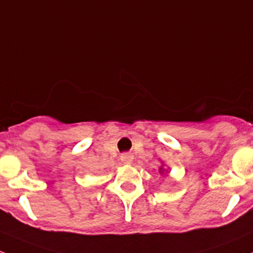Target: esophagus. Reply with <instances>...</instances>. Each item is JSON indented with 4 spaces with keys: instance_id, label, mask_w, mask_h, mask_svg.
I'll return each instance as SVG.
<instances>
[{
    "instance_id": "1",
    "label": "esophagus",
    "mask_w": 253,
    "mask_h": 253,
    "mask_svg": "<svg viewBox=\"0 0 253 253\" xmlns=\"http://www.w3.org/2000/svg\"><path fill=\"white\" fill-rule=\"evenodd\" d=\"M120 159H121V161L124 162V164H131V162L133 161V156H132L131 154H122V155L120 156Z\"/></svg>"
}]
</instances>
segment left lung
I'll return each instance as SVG.
<instances>
[{"label": "left lung", "instance_id": "obj_1", "mask_svg": "<svg viewBox=\"0 0 253 253\" xmlns=\"http://www.w3.org/2000/svg\"><path fill=\"white\" fill-rule=\"evenodd\" d=\"M166 172H167V169H164V166H162V165H161L160 169H159V173H160V174H165V173H166Z\"/></svg>", "mask_w": 253, "mask_h": 253}]
</instances>
